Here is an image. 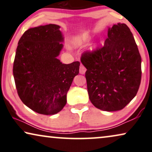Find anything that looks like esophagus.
Returning a JSON list of instances; mask_svg holds the SVG:
<instances>
[{"label": "esophagus", "mask_w": 152, "mask_h": 152, "mask_svg": "<svg viewBox=\"0 0 152 152\" xmlns=\"http://www.w3.org/2000/svg\"><path fill=\"white\" fill-rule=\"evenodd\" d=\"M85 72H86V68H85L83 65H81L80 69H79V72H80V74H84L85 73Z\"/></svg>", "instance_id": "obj_1"}]
</instances>
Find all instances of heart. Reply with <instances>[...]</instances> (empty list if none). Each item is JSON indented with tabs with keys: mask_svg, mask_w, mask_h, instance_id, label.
Masks as SVG:
<instances>
[{
	"mask_svg": "<svg viewBox=\"0 0 152 152\" xmlns=\"http://www.w3.org/2000/svg\"><path fill=\"white\" fill-rule=\"evenodd\" d=\"M90 40V36H89L88 34H84V35L81 36L79 37L76 40V44L77 45H82L85 42L89 41Z\"/></svg>",
	"mask_w": 152,
	"mask_h": 152,
	"instance_id": "obj_1",
	"label": "heart"
}]
</instances>
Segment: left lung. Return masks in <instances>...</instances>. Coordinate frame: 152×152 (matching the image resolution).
<instances>
[{"instance_id":"obj_1","label":"left lung","mask_w":152,"mask_h":152,"mask_svg":"<svg viewBox=\"0 0 152 152\" xmlns=\"http://www.w3.org/2000/svg\"><path fill=\"white\" fill-rule=\"evenodd\" d=\"M104 46L85 51L80 61L86 67L89 97L94 105L107 112L121 110L139 89L141 57L133 34L124 23L109 28Z\"/></svg>"}]
</instances>
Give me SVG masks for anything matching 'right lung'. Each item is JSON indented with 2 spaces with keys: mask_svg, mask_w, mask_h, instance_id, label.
<instances>
[{
  "mask_svg": "<svg viewBox=\"0 0 152 152\" xmlns=\"http://www.w3.org/2000/svg\"><path fill=\"white\" fill-rule=\"evenodd\" d=\"M60 26L50 24L25 31L18 41L13 66L18 96L25 105L44 115L61 112L80 62L63 64L57 56L63 41Z\"/></svg>",
  "mask_w": 152,
  "mask_h": 152,
  "instance_id": "add662e5",
  "label": "right lung"
}]
</instances>
